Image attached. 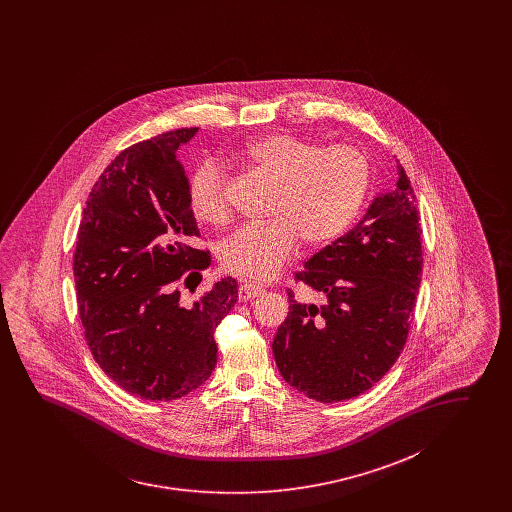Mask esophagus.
<instances>
[{
  "mask_svg": "<svg viewBox=\"0 0 512 512\" xmlns=\"http://www.w3.org/2000/svg\"><path fill=\"white\" fill-rule=\"evenodd\" d=\"M261 293H264L261 285H257V283H242L240 289H238V298L246 302V300H251V298H255V296L261 295Z\"/></svg>",
  "mask_w": 512,
  "mask_h": 512,
  "instance_id": "34e87169",
  "label": "esophagus"
}]
</instances>
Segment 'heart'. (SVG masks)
Listing matches in <instances>:
<instances>
[{"instance_id":"obj_1","label":"heart","mask_w":512,"mask_h":512,"mask_svg":"<svg viewBox=\"0 0 512 512\" xmlns=\"http://www.w3.org/2000/svg\"><path fill=\"white\" fill-rule=\"evenodd\" d=\"M246 159L278 182L272 219L242 225L221 246L223 266L246 278H272L295 255L300 236L310 246L338 238L357 217L370 186V161L351 144L321 146L293 133H270L249 142ZM187 195L201 221H229L227 174L216 161L197 167Z\"/></svg>"}]
</instances>
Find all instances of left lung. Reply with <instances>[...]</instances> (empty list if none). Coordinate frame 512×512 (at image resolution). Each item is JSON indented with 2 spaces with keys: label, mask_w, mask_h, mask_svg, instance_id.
Masks as SVG:
<instances>
[{
  "label": "left lung",
  "mask_w": 512,
  "mask_h": 512,
  "mask_svg": "<svg viewBox=\"0 0 512 512\" xmlns=\"http://www.w3.org/2000/svg\"><path fill=\"white\" fill-rule=\"evenodd\" d=\"M417 197L398 163V182L377 197L355 229L317 251L298 283L321 304L298 302L272 343L283 379L317 402L355 398L392 368L413 321L420 276Z\"/></svg>",
  "instance_id": "obj_1"
}]
</instances>
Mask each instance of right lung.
Instances as JSON below:
<instances>
[{
	"label": "right lung",
	"instance_id": "obj_1",
	"mask_svg": "<svg viewBox=\"0 0 512 512\" xmlns=\"http://www.w3.org/2000/svg\"><path fill=\"white\" fill-rule=\"evenodd\" d=\"M199 129L142 140L93 184L73 255L78 313L99 368L129 394L169 402L201 387L216 368L214 332L238 298L236 279L197 300L210 266L176 150ZM196 281L193 282L192 279Z\"/></svg>",
	"mask_w": 512,
	"mask_h": 512
}]
</instances>
